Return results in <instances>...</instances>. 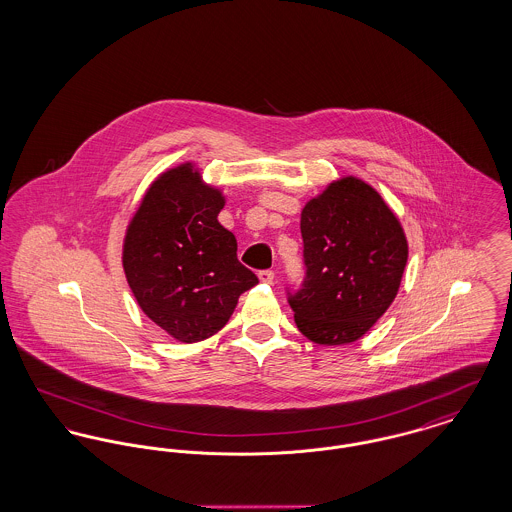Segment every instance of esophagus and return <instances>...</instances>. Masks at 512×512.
Here are the masks:
<instances>
[{"label":"esophagus","mask_w":512,"mask_h":512,"mask_svg":"<svg viewBox=\"0 0 512 512\" xmlns=\"http://www.w3.org/2000/svg\"><path fill=\"white\" fill-rule=\"evenodd\" d=\"M259 280L261 282H265V284H272V280H274V272L272 270H259Z\"/></svg>","instance_id":"esophagus-1"}]
</instances>
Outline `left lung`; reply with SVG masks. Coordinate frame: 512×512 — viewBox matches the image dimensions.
I'll list each match as a JSON object with an SVG mask.
<instances>
[{"mask_svg":"<svg viewBox=\"0 0 512 512\" xmlns=\"http://www.w3.org/2000/svg\"><path fill=\"white\" fill-rule=\"evenodd\" d=\"M305 276L286 288L295 324L320 345L359 340L395 299L407 240L376 190L343 178L301 213Z\"/></svg>","mask_w":512,"mask_h":512,"instance_id":"obj_1","label":"left lung"}]
</instances>
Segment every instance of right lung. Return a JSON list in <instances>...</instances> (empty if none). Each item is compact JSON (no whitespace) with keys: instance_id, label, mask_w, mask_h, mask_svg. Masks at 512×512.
<instances>
[{"instance_id":"add662e5","label":"right lung","mask_w":512,"mask_h":512,"mask_svg":"<svg viewBox=\"0 0 512 512\" xmlns=\"http://www.w3.org/2000/svg\"><path fill=\"white\" fill-rule=\"evenodd\" d=\"M224 199L190 165L159 176L128 226L122 265L138 305L184 343L217 334L259 278L220 224Z\"/></svg>"}]
</instances>
